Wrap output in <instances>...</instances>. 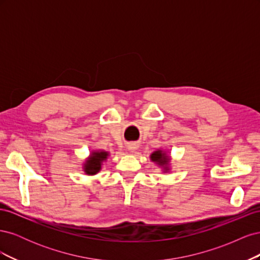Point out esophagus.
<instances>
[{
	"label": "esophagus",
	"mask_w": 260,
	"mask_h": 260,
	"mask_svg": "<svg viewBox=\"0 0 260 260\" xmlns=\"http://www.w3.org/2000/svg\"><path fill=\"white\" fill-rule=\"evenodd\" d=\"M137 144L136 143H130L129 145H128V151L130 152V153H135L136 151H137Z\"/></svg>",
	"instance_id": "esophagus-1"
}]
</instances>
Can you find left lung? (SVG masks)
Here are the masks:
<instances>
[{"instance_id":"obj_1","label":"left lung","mask_w":260,"mask_h":260,"mask_svg":"<svg viewBox=\"0 0 260 260\" xmlns=\"http://www.w3.org/2000/svg\"><path fill=\"white\" fill-rule=\"evenodd\" d=\"M151 160L155 162L156 165H158L159 167H161L162 172H169L170 171V156L168 155L167 152H165L164 149H157V151L153 152L151 154Z\"/></svg>"}]
</instances>
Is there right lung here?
Wrapping results in <instances>:
<instances>
[{
	"label": "right lung",
	"mask_w": 260,
	"mask_h": 260,
	"mask_svg": "<svg viewBox=\"0 0 260 260\" xmlns=\"http://www.w3.org/2000/svg\"><path fill=\"white\" fill-rule=\"evenodd\" d=\"M109 153L106 151H93L83 162L82 169L85 175L94 176L102 169L103 164L107 160Z\"/></svg>",
	"instance_id": "add662e5"
}]
</instances>
